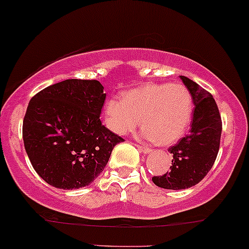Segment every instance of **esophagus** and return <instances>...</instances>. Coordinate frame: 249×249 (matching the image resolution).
Masks as SVG:
<instances>
[{
    "instance_id": "1",
    "label": "esophagus",
    "mask_w": 249,
    "mask_h": 249,
    "mask_svg": "<svg viewBox=\"0 0 249 249\" xmlns=\"http://www.w3.org/2000/svg\"><path fill=\"white\" fill-rule=\"evenodd\" d=\"M137 147L139 150H141L142 152H143V154H149V152H151V149L145 146V145H141V144H137Z\"/></svg>"
}]
</instances>
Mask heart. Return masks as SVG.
<instances>
[{"mask_svg": "<svg viewBox=\"0 0 249 249\" xmlns=\"http://www.w3.org/2000/svg\"><path fill=\"white\" fill-rule=\"evenodd\" d=\"M193 111V95L184 85L147 84L125 92L120 102L108 99L104 116L112 132L126 135L141 120L143 138L170 145L187 132Z\"/></svg>", "mask_w": 249, "mask_h": 249, "instance_id": "b5f03b06", "label": "heart"}]
</instances>
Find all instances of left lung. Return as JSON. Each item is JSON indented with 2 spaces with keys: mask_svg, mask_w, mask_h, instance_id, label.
I'll return each instance as SVG.
<instances>
[{
  "mask_svg": "<svg viewBox=\"0 0 249 249\" xmlns=\"http://www.w3.org/2000/svg\"><path fill=\"white\" fill-rule=\"evenodd\" d=\"M179 78L190 91L195 105L191 129L169 149L173 154L170 170L152 177L157 187L171 190L187 189L206 177L217 157L222 131V120L213 95L187 76Z\"/></svg>",
  "mask_w": 249,
  "mask_h": 249,
  "instance_id": "obj_1",
  "label": "left lung"
}]
</instances>
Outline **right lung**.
<instances>
[{"label": "right lung", "instance_id": "right-lung-1", "mask_svg": "<svg viewBox=\"0 0 249 249\" xmlns=\"http://www.w3.org/2000/svg\"><path fill=\"white\" fill-rule=\"evenodd\" d=\"M105 98L98 80L67 79L31 99L23 118L24 149L48 184L60 189L89 185L124 141L102 124Z\"/></svg>", "mask_w": 249, "mask_h": 249}]
</instances>
